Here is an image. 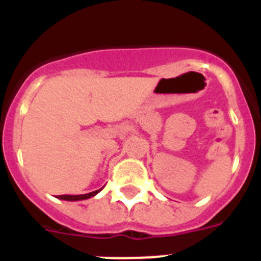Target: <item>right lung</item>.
Wrapping results in <instances>:
<instances>
[{"label": "right lung", "instance_id": "1", "mask_svg": "<svg viewBox=\"0 0 261 261\" xmlns=\"http://www.w3.org/2000/svg\"><path fill=\"white\" fill-rule=\"evenodd\" d=\"M101 191V190H96V191L90 192V194H84V195H60L57 196L58 199H62V200H67V201H78V200H86V199H90L95 195H97L98 192Z\"/></svg>", "mask_w": 261, "mask_h": 261}]
</instances>
